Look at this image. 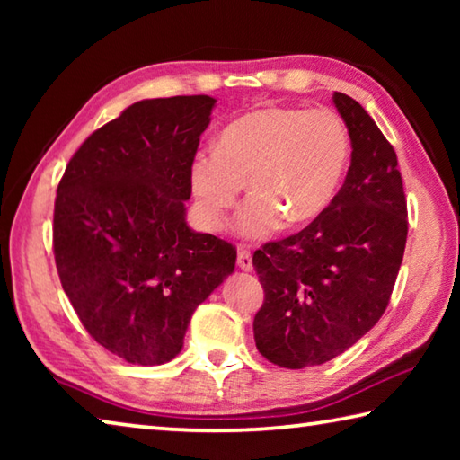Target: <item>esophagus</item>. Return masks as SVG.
<instances>
[{"label": "esophagus", "instance_id": "esophagus-1", "mask_svg": "<svg viewBox=\"0 0 460 460\" xmlns=\"http://www.w3.org/2000/svg\"><path fill=\"white\" fill-rule=\"evenodd\" d=\"M237 266L243 270V271H252L253 270V261H252V253L247 252V249L239 247L237 249Z\"/></svg>", "mask_w": 460, "mask_h": 460}]
</instances>
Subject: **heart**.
Listing matches in <instances>:
<instances>
[{
	"mask_svg": "<svg viewBox=\"0 0 460 460\" xmlns=\"http://www.w3.org/2000/svg\"><path fill=\"white\" fill-rule=\"evenodd\" d=\"M351 160L349 129L331 109L261 107L221 131L217 150L194 155L190 189L208 227L219 229L243 181L252 197L235 227L243 237L274 233L323 215Z\"/></svg>",
	"mask_w": 460,
	"mask_h": 460,
	"instance_id": "b5f03b06",
	"label": "heart"
}]
</instances>
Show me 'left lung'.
Listing matches in <instances>:
<instances>
[{"label":"left lung","mask_w":460,"mask_h":460,"mask_svg":"<svg viewBox=\"0 0 460 460\" xmlns=\"http://www.w3.org/2000/svg\"><path fill=\"white\" fill-rule=\"evenodd\" d=\"M332 103L351 137V166L323 215L253 253L263 305L253 339L286 369L345 353L385 313L402 266L408 211L398 155L369 113L345 93Z\"/></svg>","instance_id":"obj_1"}]
</instances>
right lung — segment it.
<instances>
[{
    "label": "right lung",
    "instance_id": "1",
    "mask_svg": "<svg viewBox=\"0 0 460 460\" xmlns=\"http://www.w3.org/2000/svg\"><path fill=\"white\" fill-rule=\"evenodd\" d=\"M215 103L137 101L84 139L58 184L62 290L91 337L128 363L174 359L194 310L235 270V247L186 225L190 164Z\"/></svg>",
    "mask_w": 460,
    "mask_h": 460
}]
</instances>
